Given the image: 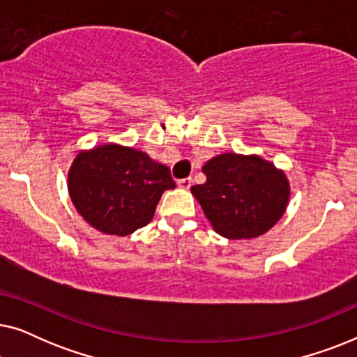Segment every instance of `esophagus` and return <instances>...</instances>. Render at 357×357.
<instances>
[{
	"instance_id": "1",
	"label": "esophagus",
	"mask_w": 357,
	"mask_h": 357,
	"mask_svg": "<svg viewBox=\"0 0 357 357\" xmlns=\"http://www.w3.org/2000/svg\"><path fill=\"white\" fill-rule=\"evenodd\" d=\"M192 183H193V180L192 178H180L178 182H177V185L180 188H183V190H188L190 187H192Z\"/></svg>"
}]
</instances>
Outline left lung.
<instances>
[{
    "mask_svg": "<svg viewBox=\"0 0 357 357\" xmlns=\"http://www.w3.org/2000/svg\"><path fill=\"white\" fill-rule=\"evenodd\" d=\"M203 172L206 182L192 187V193L219 236L234 241L258 237L286 211V175L258 155H216Z\"/></svg>",
    "mask_w": 357,
    "mask_h": 357,
    "instance_id": "left-lung-1",
    "label": "left lung"
}]
</instances>
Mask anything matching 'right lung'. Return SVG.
Segmentation results:
<instances>
[{
    "instance_id": "add662e5",
    "label": "right lung",
    "mask_w": 357,
    "mask_h": 357,
    "mask_svg": "<svg viewBox=\"0 0 357 357\" xmlns=\"http://www.w3.org/2000/svg\"><path fill=\"white\" fill-rule=\"evenodd\" d=\"M172 188L167 165L119 144L79 153L68 175L77 213L97 231L120 237L148 226L162 193Z\"/></svg>"
}]
</instances>
